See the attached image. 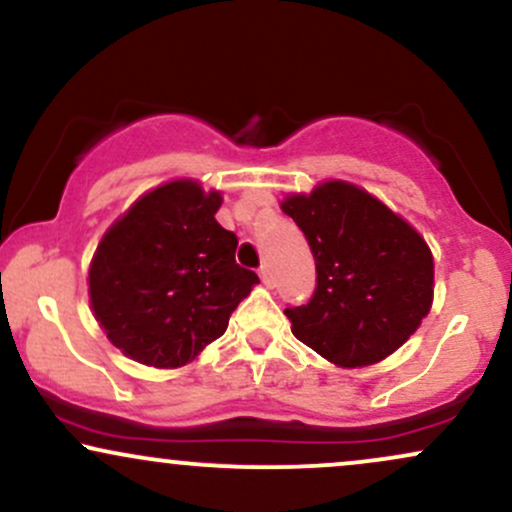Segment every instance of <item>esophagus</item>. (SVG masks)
<instances>
[{
    "label": "esophagus",
    "instance_id": "esophagus-1",
    "mask_svg": "<svg viewBox=\"0 0 512 512\" xmlns=\"http://www.w3.org/2000/svg\"><path fill=\"white\" fill-rule=\"evenodd\" d=\"M260 279H262L267 286H272V272H269L267 264H262V267H260Z\"/></svg>",
    "mask_w": 512,
    "mask_h": 512
}]
</instances>
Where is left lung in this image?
<instances>
[{
  "label": "left lung",
  "instance_id": "left-lung-1",
  "mask_svg": "<svg viewBox=\"0 0 512 512\" xmlns=\"http://www.w3.org/2000/svg\"><path fill=\"white\" fill-rule=\"evenodd\" d=\"M315 257L317 286L286 308L293 337L342 368L383 361L433 303V255L402 216L351 182L330 180L281 202Z\"/></svg>",
  "mask_w": 512,
  "mask_h": 512
}]
</instances>
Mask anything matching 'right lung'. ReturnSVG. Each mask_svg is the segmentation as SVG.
I'll list each match as a JSON object with an SVG mask.
<instances>
[{
	"label": "right lung",
	"instance_id": "right-lung-1",
	"mask_svg": "<svg viewBox=\"0 0 512 512\" xmlns=\"http://www.w3.org/2000/svg\"><path fill=\"white\" fill-rule=\"evenodd\" d=\"M219 207V192L195 180L166 182L98 243L88 296L125 356L154 368L185 366L226 332L228 317L260 284L236 264L238 238L214 219Z\"/></svg>",
	"mask_w": 512,
	"mask_h": 512
}]
</instances>
